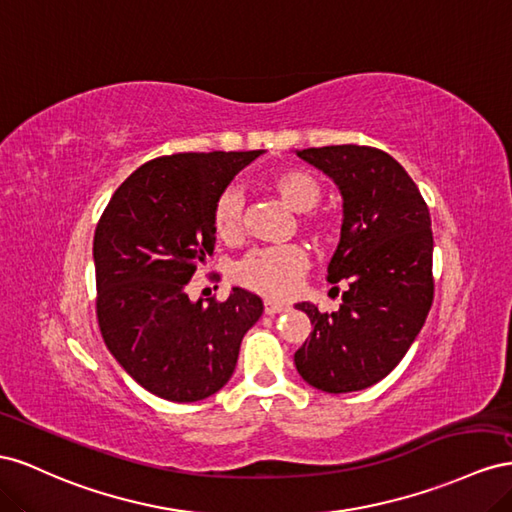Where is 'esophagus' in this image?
<instances>
[{
    "mask_svg": "<svg viewBox=\"0 0 512 512\" xmlns=\"http://www.w3.org/2000/svg\"><path fill=\"white\" fill-rule=\"evenodd\" d=\"M289 309V306H285V304H279V302H266L264 304V313L266 315H276V313H283V311H287Z\"/></svg>",
    "mask_w": 512,
    "mask_h": 512,
    "instance_id": "esophagus-1",
    "label": "esophagus"
}]
</instances>
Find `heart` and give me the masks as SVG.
Wrapping results in <instances>:
<instances>
[{
    "mask_svg": "<svg viewBox=\"0 0 512 512\" xmlns=\"http://www.w3.org/2000/svg\"><path fill=\"white\" fill-rule=\"evenodd\" d=\"M268 186L279 195L289 210L294 212H311L324 195L321 182L313 173L304 169H283L274 173ZM242 193L236 188H229L218 197L212 223L216 236L233 242L242 233ZM309 229L315 236L324 238L330 233V223L324 218H309ZM309 268V257L300 246H272V248H257L248 253L236 266V281L248 289L257 291L268 298H287L296 291L298 281Z\"/></svg>",
    "mask_w": 512,
    "mask_h": 512,
    "instance_id": "b5f03b06",
    "label": "heart"
}]
</instances>
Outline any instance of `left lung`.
Segmentation results:
<instances>
[{
	"instance_id": "left-lung-1",
	"label": "left lung",
	"mask_w": 512,
	"mask_h": 512,
	"mask_svg": "<svg viewBox=\"0 0 512 512\" xmlns=\"http://www.w3.org/2000/svg\"><path fill=\"white\" fill-rule=\"evenodd\" d=\"M296 154L341 191V240L328 264V281L347 283L339 311L319 313L311 302L296 304L313 326L294 354L296 369L317 390H364L397 367L429 315V208L407 171L382 150L349 143Z\"/></svg>"
}]
</instances>
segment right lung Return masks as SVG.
I'll list each match as a JSON object with an SVG mask.
<instances>
[{
  "mask_svg": "<svg viewBox=\"0 0 512 512\" xmlns=\"http://www.w3.org/2000/svg\"><path fill=\"white\" fill-rule=\"evenodd\" d=\"M264 154L184 152L130 173L94 233L96 315L113 358L160 399L193 403L221 390L240 343L264 313L251 291L193 302L186 285L214 253L218 197Z\"/></svg>",
  "mask_w": 512,
  "mask_h": 512,
  "instance_id": "right-lung-1",
  "label": "right lung"
}]
</instances>
